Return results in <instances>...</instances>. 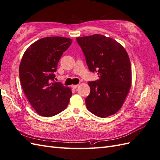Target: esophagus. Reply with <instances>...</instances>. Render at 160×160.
I'll list each match as a JSON object with an SVG mask.
<instances>
[{
	"instance_id": "esophagus-1",
	"label": "esophagus",
	"mask_w": 160,
	"mask_h": 160,
	"mask_svg": "<svg viewBox=\"0 0 160 160\" xmlns=\"http://www.w3.org/2000/svg\"><path fill=\"white\" fill-rule=\"evenodd\" d=\"M78 86H79V85H71V88L72 89H76V88H78Z\"/></svg>"
}]
</instances>
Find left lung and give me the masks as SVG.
I'll list each match as a JSON object with an SVG mask.
<instances>
[{
	"label": "left lung",
	"mask_w": 160,
	"mask_h": 160,
	"mask_svg": "<svg viewBox=\"0 0 160 160\" xmlns=\"http://www.w3.org/2000/svg\"><path fill=\"white\" fill-rule=\"evenodd\" d=\"M90 71L99 79L89 81L90 94L85 99L88 109L99 118L116 113L122 107L132 85V67L124 47L99 34L77 37Z\"/></svg>",
	"instance_id": "left-lung-1"
}]
</instances>
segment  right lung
<instances>
[{"instance_id": "1", "label": "right lung", "mask_w": 160, "mask_h": 160, "mask_svg": "<svg viewBox=\"0 0 160 160\" xmlns=\"http://www.w3.org/2000/svg\"><path fill=\"white\" fill-rule=\"evenodd\" d=\"M71 38L47 37L33 42L24 52L19 66V77L27 99L36 112L52 117L65 109L72 91L54 80L53 72Z\"/></svg>"}]
</instances>
